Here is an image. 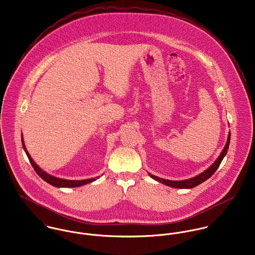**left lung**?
Returning a JSON list of instances; mask_svg holds the SVG:
<instances>
[{"mask_svg": "<svg viewBox=\"0 0 255 255\" xmlns=\"http://www.w3.org/2000/svg\"><path fill=\"white\" fill-rule=\"evenodd\" d=\"M230 137H231V133L229 132L225 146H224L223 150L221 151V153L219 154V156L217 157V159L212 164V166H210L206 171L197 175L196 176H193V177L187 178V179H182V180H170V179H165V178H162V177H159V176H153L150 173H148V175L151 178L155 179L157 181H159V182H161L165 185H168V186H171V187H174V188H179V189H191L197 185L201 184L202 182L206 181L208 178H210L211 176L215 174V172L217 170V168L219 167L221 161L227 154V151H228V148H229V143H230Z\"/></svg>", "mask_w": 255, "mask_h": 255, "instance_id": "8db88e82", "label": "left lung"}]
</instances>
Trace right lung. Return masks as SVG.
Returning a JSON list of instances; mask_svg holds the SVG:
<instances>
[{
  "mask_svg": "<svg viewBox=\"0 0 255 255\" xmlns=\"http://www.w3.org/2000/svg\"><path fill=\"white\" fill-rule=\"evenodd\" d=\"M21 141H22V146H23V149L24 151L26 152V155L29 158V161L31 163V165L33 166V168L35 169L36 173L39 175L44 181H46L47 183L55 186V187H58V188H70V187H79V186H82V185H85L87 183H90V182H93L95 181L97 178H99L100 176H96V177H92V178H87V179H79V180H72V179H65V178H60L57 176H52V175H49L48 173L44 172L43 170H41V168H39V165L36 164V162L33 160V158L31 157V155L29 154L26 146H25V142H24V139L23 137L21 136Z\"/></svg>",
  "mask_w": 255,
  "mask_h": 255,
  "instance_id": "1",
  "label": "right lung"
}]
</instances>
